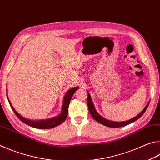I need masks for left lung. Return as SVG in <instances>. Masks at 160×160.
<instances>
[{"instance_id": "obj_1", "label": "left lung", "mask_w": 160, "mask_h": 160, "mask_svg": "<svg viewBox=\"0 0 160 160\" xmlns=\"http://www.w3.org/2000/svg\"><path fill=\"white\" fill-rule=\"evenodd\" d=\"M88 108H89V111L90 112V114L92 115V116L93 117V118L94 120H97L98 122H99L100 124H103V125H105L106 127H112V128H118V127H124L127 125V124H131L135 122L136 120H137L138 119L140 118L142 115H143V113L146 111L148 106L149 105V103H148V104L146 105V106L145 107L143 108V110L139 113L138 115H136V117L133 118L132 119H130L129 120L127 121H124V122H114V121H111V120H108L107 119L104 118L103 117H102L101 115H99L98 113V112L96 110L94 103L92 102L91 96H90V94L89 93V92H88Z\"/></svg>"}]
</instances>
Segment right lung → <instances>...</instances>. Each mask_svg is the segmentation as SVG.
Masks as SVG:
<instances>
[{
  "label": "right lung",
  "mask_w": 160,
  "mask_h": 160,
  "mask_svg": "<svg viewBox=\"0 0 160 160\" xmlns=\"http://www.w3.org/2000/svg\"><path fill=\"white\" fill-rule=\"evenodd\" d=\"M78 88H79L78 87L72 88L70 89H68L67 92L66 93L64 97H63L62 112H61V113L59 115L56 116V117L52 118L46 119V120H28V119L25 118L20 114H19V113L16 111L15 109L13 108L12 105L10 103L9 98H8V91H6V93H7L8 99V101H9V103L11 106V108H12V109L14 112L15 113L16 115L17 116V118H18L20 120L23 122L24 123L27 124V125H29L32 127H34V128L40 129H46L53 128V127L59 125V124L63 123V122L65 121V120L66 119V118H67V115H68V106H69V103H70V101L71 100V98L72 97V95L74 94L75 91L78 89Z\"/></svg>",
  "instance_id": "add662e5"
}]
</instances>
